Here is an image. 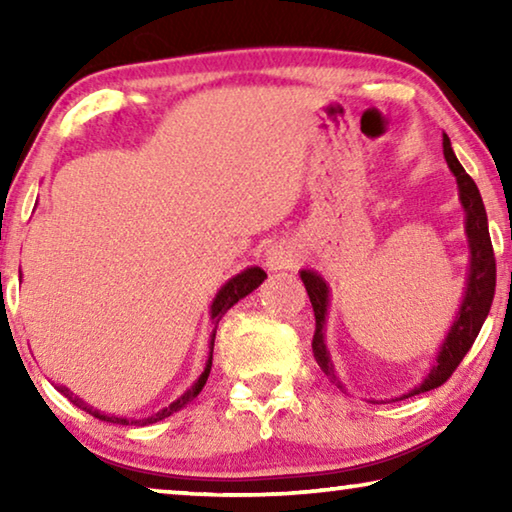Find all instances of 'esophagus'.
<instances>
[{
    "mask_svg": "<svg viewBox=\"0 0 512 512\" xmlns=\"http://www.w3.org/2000/svg\"><path fill=\"white\" fill-rule=\"evenodd\" d=\"M293 264H296V253H293V248L289 244H284V241H280V244H273L266 250L268 271L277 273V271H284V268H291Z\"/></svg>",
    "mask_w": 512,
    "mask_h": 512,
    "instance_id": "esophagus-1",
    "label": "esophagus"
}]
</instances>
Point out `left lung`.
<instances>
[{
	"label": "left lung",
	"instance_id": "1",
	"mask_svg": "<svg viewBox=\"0 0 512 512\" xmlns=\"http://www.w3.org/2000/svg\"><path fill=\"white\" fill-rule=\"evenodd\" d=\"M443 153H445L449 171L456 176L458 201H461V207L465 212V237H467V248H470V266H467L465 293H463V302L461 307H458L454 323L449 327L445 341L436 354V361H433L431 370L427 372V377H424L418 386L411 388L409 393L397 397V400H406V397L427 393L431 388L443 386L445 381L452 377V372L458 368V363L463 361L465 354L470 352L474 339L479 336L485 318L490 314L492 298H495L497 264H495V253H492L488 214H485L479 187H476L474 180L467 176L465 169L461 167V162H458V158L454 155L452 142H449V137L445 133H443ZM300 280L305 282V289L309 293L311 307H314V316H316V332H314V341H311V350H314L316 363L336 386L343 388L339 377H336L332 357H329V350L325 345L327 307H329V293L332 291H329L327 280L318 271L302 268Z\"/></svg>",
	"mask_w": 512,
	"mask_h": 512
}]
</instances>
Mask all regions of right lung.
Returning a JSON list of instances; mask_svg holds the SVG:
<instances>
[{
	"label": "right lung",
	"mask_w": 512,
	"mask_h": 512,
	"mask_svg": "<svg viewBox=\"0 0 512 512\" xmlns=\"http://www.w3.org/2000/svg\"><path fill=\"white\" fill-rule=\"evenodd\" d=\"M266 280V273L262 271L259 266H250V268H244V271L237 273L235 277H230L228 282L223 284V287L216 291V296L212 300L210 305V320H212V334H210V354H207V361H205V368L201 372V377H198L192 386L187 388V391L178 397L176 402H171L169 406H164V409H160L158 413L149 415V418H140V420H128V418H117V415H106L101 413L97 409H92V406L85 404L81 397H76L69 388L65 386H58V391L63 393L69 402H72L74 406H79V409H83L85 413L94 415L97 420H103V422H112V424H135V427H146V424H153V422H160L164 418H169V415H173L180 409H185V406L194 400V397L203 391L205 381L207 377H210V370H212V352H214V339H216V327H219L221 318L228 314L230 307H235L237 302L241 298H246L248 293H253L259 284H262Z\"/></svg>",
	"instance_id": "1"
}]
</instances>
